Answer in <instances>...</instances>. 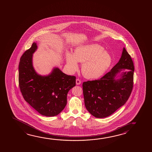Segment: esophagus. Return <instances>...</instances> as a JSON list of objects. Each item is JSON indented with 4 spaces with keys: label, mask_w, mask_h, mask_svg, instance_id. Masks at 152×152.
<instances>
[{
    "label": "esophagus",
    "mask_w": 152,
    "mask_h": 152,
    "mask_svg": "<svg viewBox=\"0 0 152 152\" xmlns=\"http://www.w3.org/2000/svg\"><path fill=\"white\" fill-rule=\"evenodd\" d=\"M76 85H77L80 84H81L80 80H79V79H77V80H76Z\"/></svg>",
    "instance_id": "34e87169"
}]
</instances>
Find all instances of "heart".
<instances>
[{
	"instance_id": "obj_1",
	"label": "heart",
	"mask_w": 152,
	"mask_h": 152,
	"mask_svg": "<svg viewBox=\"0 0 152 152\" xmlns=\"http://www.w3.org/2000/svg\"><path fill=\"white\" fill-rule=\"evenodd\" d=\"M67 66L71 72H76L78 62L83 63V75L88 79H96L107 72L112 62L111 56L97 44L80 46L75 49L74 54L67 52L66 55Z\"/></svg>"
}]
</instances>
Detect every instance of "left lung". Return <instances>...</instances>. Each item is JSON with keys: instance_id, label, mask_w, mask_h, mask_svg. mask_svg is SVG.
<instances>
[{"instance_id": "obj_1", "label": "left lung", "mask_w": 152, "mask_h": 152, "mask_svg": "<svg viewBox=\"0 0 152 152\" xmlns=\"http://www.w3.org/2000/svg\"><path fill=\"white\" fill-rule=\"evenodd\" d=\"M134 66L124 48L119 61L100 80L83 83L85 105L94 117L103 118L113 114L126 103L133 87Z\"/></svg>"}]
</instances>
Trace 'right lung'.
<instances>
[{"mask_svg":"<svg viewBox=\"0 0 152 152\" xmlns=\"http://www.w3.org/2000/svg\"><path fill=\"white\" fill-rule=\"evenodd\" d=\"M33 43L20 58L18 81L24 100L40 114L53 117L65 108L69 91L76 85V77L54 67L49 75L38 74L33 66V55L37 50Z\"/></svg>","mask_w":152,"mask_h":152,"instance_id":"add662e5","label":"right lung"}]
</instances>
